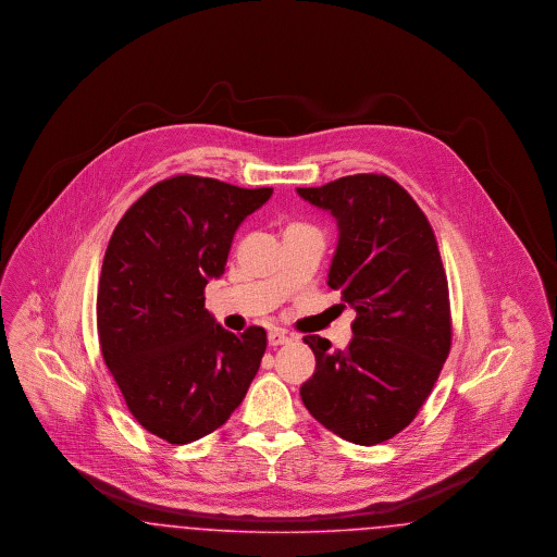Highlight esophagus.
<instances>
[{
    "label": "esophagus",
    "instance_id": "34e87169",
    "mask_svg": "<svg viewBox=\"0 0 557 557\" xmlns=\"http://www.w3.org/2000/svg\"><path fill=\"white\" fill-rule=\"evenodd\" d=\"M267 341H269V345L271 346L288 345V343H290V336H288L284 330H271L269 336H267Z\"/></svg>",
    "mask_w": 557,
    "mask_h": 557
}]
</instances>
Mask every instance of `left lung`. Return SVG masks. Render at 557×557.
Returning a JSON list of instances; mask_svg holds the SVG:
<instances>
[{"label": "left lung", "instance_id": "1", "mask_svg": "<svg viewBox=\"0 0 557 557\" xmlns=\"http://www.w3.org/2000/svg\"><path fill=\"white\" fill-rule=\"evenodd\" d=\"M296 191L336 219L327 286L357 311L345 350L302 338L315 373L300 398L319 424L371 447L413 422L449 357L447 273L424 212L395 180L361 173Z\"/></svg>", "mask_w": 557, "mask_h": 557}]
</instances>
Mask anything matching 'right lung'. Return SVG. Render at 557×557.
Wrapping results in <instances>:
<instances>
[{
	"label": "right lung",
	"instance_id": "obj_1",
	"mask_svg": "<svg viewBox=\"0 0 557 557\" xmlns=\"http://www.w3.org/2000/svg\"><path fill=\"white\" fill-rule=\"evenodd\" d=\"M271 194L175 175L133 202L108 242L96 300L102 357L133 418L171 445L225 424L265 355V330L227 332L205 309V288Z\"/></svg>",
	"mask_w": 557,
	"mask_h": 557
}]
</instances>
